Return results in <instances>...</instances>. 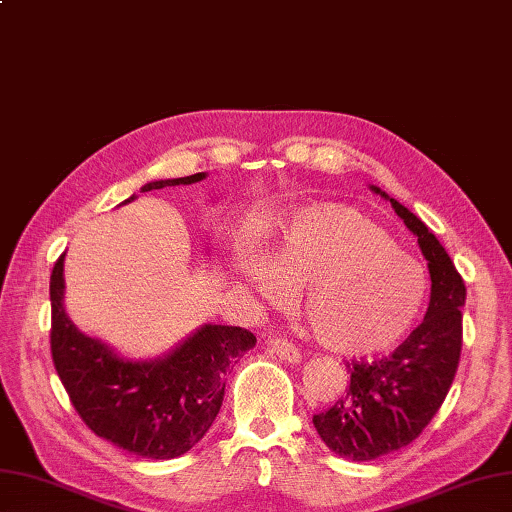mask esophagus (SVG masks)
<instances>
[{
  "label": "esophagus",
  "instance_id": "34e87169",
  "mask_svg": "<svg viewBox=\"0 0 512 512\" xmlns=\"http://www.w3.org/2000/svg\"><path fill=\"white\" fill-rule=\"evenodd\" d=\"M268 347H270L272 353H277L279 358L285 360V362H290V364L301 362V351L296 349L294 344L288 342V340H283V338H270V340H268Z\"/></svg>",
  "mask_w": 512,
  "mask_h": 512
}]
</instances>
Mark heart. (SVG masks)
I'll list each match as a JSON object with an SVG mask.
<instances>
[{
	"instance_id": "heart-1",
	"label": "heart",
	"mask_w": 512,
	"mask_h": 512,
	"mask_svg": "<svg viewBox=\"0 0 512 512\" xmlns=\"http://www.w3.org/2000/svg\"><path fill=\"white\" fill-rule=\"evenodd\" d=\"M246 275L268 296L299 290L305 327L342 355L397 344L419 318L427 292L417 259L362 211L334 202L294 213L264 266H246Z\"/></svg>"
}]
</instances>
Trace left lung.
Returning <instances> with one entry per match:
<instances>
[{"label": "left lung", "mask_w": 512, "mask_h": 512, "mask_svg": "<svg viewBox=\"0 0 512 512\" xmlns=\"http://www.w3.org/2000/svg\"><path fill=\"white\" fill-rule=\"evenodd\" d=\"M403 224L419 237L430 268L432 292L423 323L390 355L375 362H351L347 397L314 414V427L334 454L347 460H375L410 445L443 406L454 382L462 349L465 281L443 244L425 224L379 187Z\"/></svg>", "instance_id": "obj_1"}]
</instances>
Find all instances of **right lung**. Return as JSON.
Here are the masks:
<instances>
[{
	"mask_svg": "<svg viewBox=\"0 0 512 512\" xmlns=\"http://www.w3.org/2000/svg\"><path fill=\"white\" fill-rule=\"evenodd\" d=\"M198 172L168 181H152L141 192L192 185ZM135 200L130 196L124 202ZM63 261L50 277L52 360L56 373L89 430L141 458L170 460L183 456L216 421L229 366L255 347L248 329L202 325L159 360L133 362L117 355L71 323L65 314Z\"/></svg>",
	"mask_w": 512,
	"mask_h": 512,
	"instance_id": "right-lung-1",
	"label": "right lung"
}]
</instances>
